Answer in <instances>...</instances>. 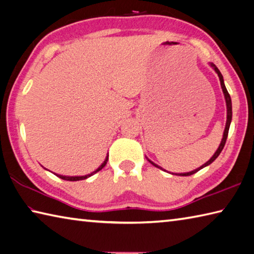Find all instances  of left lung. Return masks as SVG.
Instances as JSON below:
<instances>
[{
    "label": "left lung",
    "mask_w": 254,
    "mask_h": 254,
    "mask_svg": "<svg viewBox=\"0 0 254 254\" xmlns=\"http://www.w3.org/2000/svg\"><path fill=\"white\" fill-rule=\"evenodd\" d=\"M210 66L215 69V71L218 73V77H219V80H220V84H221V88H222V91H223V94H225V99H226V104H227V122H226V127H225V131H223V136H222V140H221V143H220V145H219V147H218V150L216 151V153L213 154L212 155V157L210 158L209 161L208 162H206L205 164H203V165H201L200 167H198L197 170H193V171H191V172H190V173H181V174H175V175H178V176H190V175H192V174H195V173H197L198 171H200L201 168H203V167H206V166H208V165H210V164L216 160V158L219 156V154L221 153V151H222V148H223V146H225V144H226V141H227V137H228V132H229V127H230V123H231V119H232V103H231V98H230V94L228 93V90H227V88H226V86H225V82H223V77H222V74H221V72L219 71V69H218L217 67H216V64H212V63H210ZM150 161V160H148ZM154 166L155 167H158V168H161V170H163L162 167H160L158 165H156L155 163H153L152 161H150ZM165 171V170H164Z\"/></svg>",
    "instance_id": "1"
}]
</instances>
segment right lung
<instances>
[{"mask_svg": "<svg viewBox=\"0 0 254 254\" xmlns=\"http://www.w3.org/2000/svg\"><path fill=\"white\" fill-rule=\"evenodd\" d=\"M108 158H109V155H107L106 160H104V162L101 164L100 166H99V167L97 168L96 171L92 172V173H90V174H88V175H84V176H63V175H58V174H56V176H58L59 178H62V180H64V181H70V182H76V181H82V180H86V178L92 176L93 174H96L97 172L101 171L102 168H103L104 166H106V164H107V162H108Z\"/></svg>", "mask_w": 254, "mask_h": 254, "instance_id": "right-lung-1", "label": "right lung"}]
</instances>
